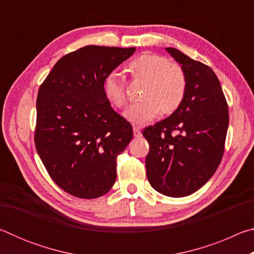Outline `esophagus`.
<instances>
[{
	"label": "esophagus",
	"instance_id": "34e87169",
	"mask_svg": "<svg viewBox=\"0 0 254 254\" xmlns=\"http://www.w3.org/2000/svg\"><path fill=\"white\" fill-rule=\"evenodd\" d=\"M133 134H134L135 137H140L141 135H142V133H141V130H140V127H133Z\"/></svg>",
	"mask_w": 254,
	"mask_h": 254
}]
</instances>
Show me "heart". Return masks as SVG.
Returning a JSON list of instances; mask_svg holds the SVG:
<instances>
[{
  "label": "heart",
  "instance_id": "heart-1",
  "mask_svg": "<svg viewBox=\"0 0 254 254\" xmlns=\"http://www.w3.org/2000/svg\"><path fill=\"white\" fill-rule=\"evenodd\" d=\"M130 70L135 78L147 80L143 89L144 100L134 102L123 112V117L132 124L142 126L156 119L161 110L171 113L184 101L187 91V76L178 64L157 54H143L130 63ZM104 95L114 107L126 104V87L121 75L111 71L103 84Z\"/></svg>",
  "mask_w": 254,
  "mask_h": 254
}]
</instances>
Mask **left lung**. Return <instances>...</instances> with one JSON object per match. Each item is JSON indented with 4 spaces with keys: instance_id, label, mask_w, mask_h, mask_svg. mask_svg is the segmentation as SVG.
<instances>
[{
    "instance_id": "left-lung-1",
    "label": "left lung",
    "mask_w": 254,
    "mask_h": 254,
    "mask_svg": "<svg viewBox=\"0 0 254 254\" xmlns=\"http://www.w3.org/2000/svg\"><path fill=\"white\" fill-rule=\"evenodd\" d=\"M184 68L187 91L173 114L142 132L150 150L147 177L158 192L184 197L198 190L220 166L229 127V107L220 80L208 66L166 48Z\"/></svg>"
}]
</instances>
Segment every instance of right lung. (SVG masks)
I'll return each instance as SVG.
<instances>
[{
    "mask_svg": "<svg viewBox=\"0 0 254 254\" xmlns=\"http://www.w3.org/2000/svg\"><path fill=\"white\" fill-rule=\"evenodd\" d=\"M135 48L86 46L60 58L37 97V152L68 194L92 199L117 179V157L133 136L132 126L111 107L103 84Z\"/></svg>",
    "mask_w": 254,
    "mask_h": 254,
    "instance_id": "right-lung-1",
    "label": "right lung"
}]
</instances>
